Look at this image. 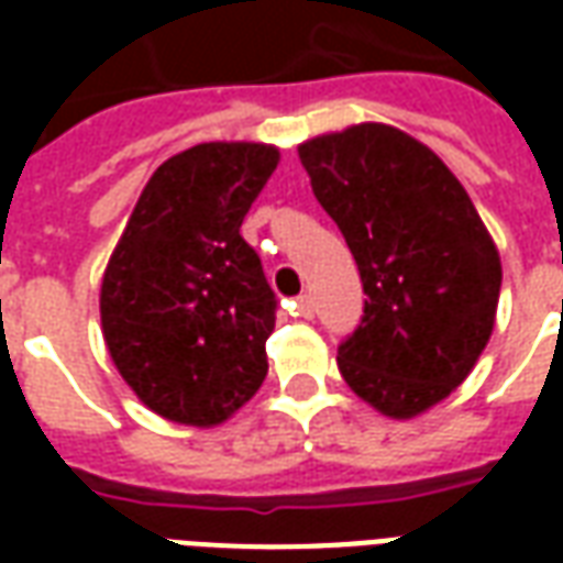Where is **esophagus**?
Masks as SVG:
<instances>
[{
  "instance_id": "obj_1",
  "label": "esophagus",
  "mask_w": 563,
  "mask_h": 563,
  "mask_svg": "<svg viewBox=\"0 0 563 563\" xmlns=\"http://www.w3.org/2000/svg\"><path fill=\"white\" fill-rule=\"evenodd\" d=\"M313 313H317V307H313V298H310V295H301V298L295 301V317L313 319Z\"/></svg>"
}]
</instances>
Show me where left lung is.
<instances>
[{"mask_svg":"<svg viewBox=\"0 0 563 563\" xmlns=\"http://www.w3.org/2000/svg\"><path fill=\"white\" fill-rule=\"evenodd\" d=\"M298 159L367 295L362 325L338 350L341 377L377 413L413 419L459 389L495 331V241L459 177L401 129L317 135Z\"/></svg>","mask_w":563,"mask_h":563,"instance_id":"obj_1","label":"left lung"}]
</instances>
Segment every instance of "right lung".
Returning <instances> with one entry per match:
<instances>
[{
  "label": "right lung",
  "instance_id": "add662e5",
  "mask_svg": "<svg viewBox=\"0 0 563 563\" xmlns=\"http://www.w3.org/2000/svg\"><path fill=\"white\" fill-rule=\"evenodd\" d=\"M280 150L208 141L165 159L108 258L104 346L139 401L162 419L213 428L268 374L274 292L241 238Z\"/></svg>",
  "mask_w": 563,
  "mask_h": 563
}]
</instances>
